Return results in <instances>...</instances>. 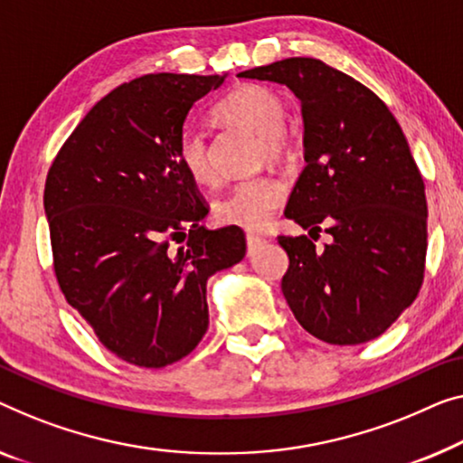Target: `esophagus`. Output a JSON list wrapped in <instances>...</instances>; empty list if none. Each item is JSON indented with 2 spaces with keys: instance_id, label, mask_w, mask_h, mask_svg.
Wrapping results in <instances>:
<instances>
[{
  "instance_id": "1",
  "label": "esophagus",
  "mask_w": 463,
  "mask_h": 463,
  "mask_svg": "<svg viewBox=\"0 0 463 463\" xmlns=\"http://www.w3.org/2000/svg\"><path fill=\"white\" fill-rule=\"evenodd\" d=\"M261 243H264V239L258 237V234H247V253H255Z\"/></svg>"
}]
</instances>
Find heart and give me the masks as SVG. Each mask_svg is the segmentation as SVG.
Returning a JSON list of instances; mask_svg holds the SVG:
<instances>
[{
    "mask_svg": "<svg viewBox=\"0 0 463 463\" xmlns=\"http://www.w3.org/2000/svg\"><path fill=\"white\" fill-rule=\"evenodd\" d=\"M218 120L232 127L251 130L261 139V157L282 162L291 156V139L285 124V103L272 89L261 85H243L213 109ZM178 162L197 184L213 183V165L208 137L202 128L187 127L178 137ZM285 199V184L272 175L255 176L237 183L213 203V218L218 222L239 226L245 231H261L270 224L274 210Z\"/></svg>",
    "mask_w": 463,
    "mask_h": 463,
    "instance_id": "1",
    "label": "heart"
}]
</instances>
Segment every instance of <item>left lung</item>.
Returning <instances> with one entry per match:
<instances>
[{
	"label": "left lung",
	"mask_w": 463,
	"mask_h": 463,
	"mask_svg": "<svg viewBox=\"0 0 463 463\" xmlns=\"http://www.w3.org/2000/svg\"><path fill=\"white\" fill-rule=\"evenodd\" d=\"M287 85L301 101L306 168L285 216L306 234L279 237L288 255L282 295L295 318L330 345L381 336L422 287L424 181L395 116L368 87L314 58L241 72Z\"/></svg>",
	"instance_id": "left-lung-1"
}]
</instances>
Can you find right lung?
<instances>
[{
    "instance_id": "obj_1",
    "label": "right lung",
    "mask_w": 463,
    "mask_h": 463,
    "mask_svg": "<svg viewBox=\"0 0 463 463\" xmlns=\"http://www.w3.org/2000/svg\"><path fill=\"white\" fill-rule=\"evenodd\" d=\"M224 79L160 72L124 82L89 109L47 175L61 293L103 347L139 368L197 347L210 324L208 279L245 258L239 226H202L208 208L178 162L189 109Z\"/></svg>"
}]
</instances>
